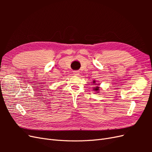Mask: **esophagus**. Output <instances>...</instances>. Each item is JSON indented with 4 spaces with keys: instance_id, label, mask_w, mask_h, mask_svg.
Listing matches in <instances>:
<instances>
[{
    "instance_id": "1",
    "label": "esophagus",
    "mask_w": 152,
    "mask_h": 152,
    "mask_svg": "<svg viewBox=\"0 0 152 152\" xmlns=\"http://www.w3.org/2000/svg\"><path fill=\"white\" fill-rule=\"evenodd\" d=\"M73 73L75 76H79L80 75V72L79 71H74Z\"/></svg>"
}]
</instances>
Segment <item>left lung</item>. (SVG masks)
Here are the masks:
<instances>
[{
    "mask_svg": "<svg viewBox=\"0 0 152 152\" xmlns=\"http://www.w3.org/2000/svg\"><path fill=\"white\" fill-rule=\"evenodd\" d=\"M96 82L94 80H93V84H94V86L97 85V84H96ZM99 84H98L97 85V86H95V87H93V90H94V91H96V92H97V93H98L99 92Z\"/></svg>",
    "mask_w": 152,
    "mask_h": 152,
    "instance_id": "obj_1",
    "label": "left lung"
}]
</instances>
